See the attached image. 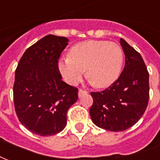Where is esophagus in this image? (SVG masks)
Instances as JSON below:
<instances>
[{
    "mask_svg": "<svg viewBox=\"0 0 160 160\" xmlns=\"http://www.w3.org/2000/svg\"><path fill=\"white\" fill-rule=\"evenodd\" d=\"M87 93H88V92L85 91V90H82V89H79V90H78V97L79 98L82 97V96L83 94H86Z\"/></svg>",
    "mask_w": 160,
    "mask_h": 160,
    "instance_id": "obj_1",
    "label": "esophagus"
}]
</instances>
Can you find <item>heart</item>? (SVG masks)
I'll use <instances>...</instances> for the list:
<instances>
[{
    "mask_svg": "<svg viewBox=\"0 0 160 160\" xmlns=\"http://www.w3.org/2000/svg\"><path fill=\"white\" fill-rule=\"evenodd\" d=\"M123 62V52L118 44L91 40L72 47L69 58L59 59L58 67L69 84L79 83L86 71L89 82L103 88L109 87L118 78Z\"/></svg>",
    "mask_w": 160,
    "mask_h": 160,
    "instance_id": "b5f03b06",
    "label": "heart"
}]
</instances>
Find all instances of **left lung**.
Returning a JSON list of instances; mask_svg holds the SVG:
<instances>
[{
    "instance_id": "1",
    "label": "left lung",
    "mask_w": 160,
    "mask_h": 160,
    "mask_svg": "<svg viewBox=\"0 0 160 160\" xmlns=\"http://www.w3.org/2000/svg\"><path fill=\"white\" fill-rule=\"evenodd\" d=\"M125 65L119 78L101 92H91L89 110L96 126L113 132L136 123L145 112L149 99V74L142 56L122 38Z\"/></svg>"
}]
</instances>
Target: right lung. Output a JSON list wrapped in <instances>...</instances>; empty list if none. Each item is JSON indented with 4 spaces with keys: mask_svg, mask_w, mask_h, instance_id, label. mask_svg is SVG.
<instances>
[{
    "mask_svg": "<svg viewBox=\"0 0 160 160\" xmlns=\"http://www.w3.org/2000/svg\"><path fill=\"white\" fill-rule=\"evenodd\" d=\"M68 42L66 37H44L26 49L15 71V112L20 123L38 136L62 131L67 111L78 99V89L62 81L58 67Z\"/></svg>",
    "mask_w": 160,
    "mask_h": 160,
    "instance_id": "add662e5",
    "label": "right lung"
}]
</instances>
